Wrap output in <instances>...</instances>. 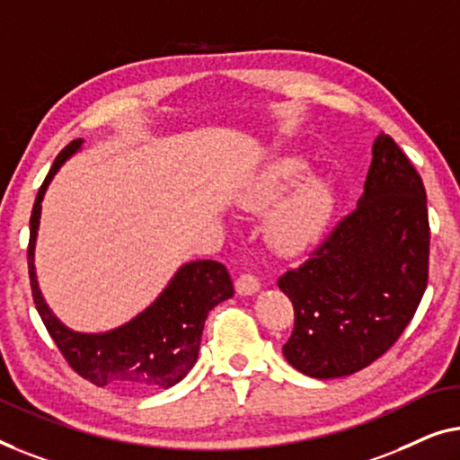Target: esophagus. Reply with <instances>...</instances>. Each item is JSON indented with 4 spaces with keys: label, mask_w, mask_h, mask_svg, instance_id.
Masks as SVG:
<instances>
[{
    "label": "esophagus",
    "mask_w": 460,
    "mask_h": 460,
    "mask_svg": "<svg viewBox=\"0 0 460 460\" xmlns=\"http://www.w3.org/2000/svg\"><path fill=\"white\" fill-rule=\"evenodd\" d=\"M261 289V279L252 273H243L237 277L235 281V292L239 296H254Z\"/></svg>",
    "instance_id": "obj_1"
}]
</instances>
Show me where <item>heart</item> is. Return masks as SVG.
Returning a JSON list of instances; mask_svg holds the SVG:
<instances>
[{"instance_id": "heart-1", "label": "heart", "mask_w": 460, "mask_h": 460, "mask_svg": "<svg viewBox=\"0 0 460 460\" xmlns=\"http://www.w3.org/2000/svg\"><path fill=\"white\" fill-rule=\"evenodd\" d=\"M302 158H279L250 181L239 206L264 215V235L277 252L294 254L314 242L332 215V190L321 177H305Z\"/></svg>"}]
</instances>
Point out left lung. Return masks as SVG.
Listing matches in <instances>:
<instances>
[{
    "label": "left lung",
    "mask_w": 460,
    "mask_h": 460,
    "mask_svg": "<svg viewBox=\"0 0 460 460\" xmlns=\"http://www.w3.org/2000/svg\"><path fill=\"white\" fill-rule=\"evenodd\" d=\"M423 181L390 135L373 144L365 193L306 262L279 277L294 304L283 357L316 379L346 377L396 344L427 288Z\"/></svg>",
    "instance_id": "obj_1"
}]
</instances>
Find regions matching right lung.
I'll return each mask as SVG.
<instances>
[{
  "label": "right lung",
  "instance_id": "right-lung-1",
  "mask_svg": "<svg viewBox=\"0 0 460 460\" xmlns=\"http://www.w3.org/2000/svg\"><path fill=\"white\" fill-rule=\"evenodd\" d=\"M75 139L58 154L39 190L29 239V277L37 313L62 357L93 385H120L128 390H158L179 384L196 365L206 316L233 296L225 264L193 261L181 267L156 300L125 325L106 333H79L68 329L45 304L35 273V242L45 190L66 160L81 150Z\"/></svg>",
  "mask_w": 460,
  "mask_h": 460
}]
</instances>
